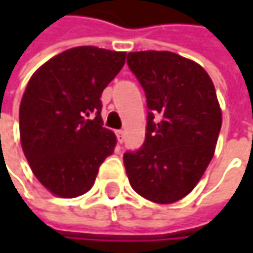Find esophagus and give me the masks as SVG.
Wrapping results in <instances>:
<instances>
[{"mask_svg":"<svg viewBox=\"0 0 253 253\" xmlns=\"http://www.w3.org/2000/svg\"><path fill=\"white\" fill-rule=\"evenodd\" d=\"M116 136H117L119 143H123V140H125V131L123 130H117L116 131Z\"/></svg>","mask_w":253,"mask_h":253,"instance_id":"esophagus-1","label":"esophagus"}]
</instances>
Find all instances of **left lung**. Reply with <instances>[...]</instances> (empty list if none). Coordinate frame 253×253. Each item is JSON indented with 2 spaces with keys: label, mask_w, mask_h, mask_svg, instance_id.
Here are the masks:
<instances>
[{
  "label": "left lung",
  "mask_w": 253,
  "mask_h": 253,
  "mask_svg": "<svg viewBox=\"0 0 253 253\" xmlns=\"http://www.w3.org/2000/svg\"><path fill=\"white\" fill-rule=\"evenodd\" d=\"M146 95L143 145L123 157L136 193L173 204L193 190L211 163L221 128V108L208 73L170 51L127 54Z\"/></svg>",
  "instance_id": "8db88e82"
}]
</instances>
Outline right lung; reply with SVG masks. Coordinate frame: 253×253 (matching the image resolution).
I'll use <instances>...</instances> for the list:
<instances>
[{
    "label": "right lung",
    "mask_w": 253,
    "mask_h": 253,
    "mask_svg": "<svg viewBox=\"0 0 253 253\" xmlns=\"http://www.w3.org/2000/svg\"><path fill=\"white\" fill-rule=\"evenodd\" d=\"M125 61L126 52L76 46L30 77L19 110L20 142L33 174L55 196L86 193L114 152L117 139L102 127L101 95Z\"/></svg>",
    "instance_id": "obj_1"
}]
</instances>
